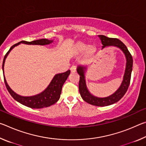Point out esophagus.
<instances>
[{
  "label": "esophagus",
  "instance_id": "1",
  "mask_svg": "<svg viewBox=\"0 0 146 146\" xmlns=\"http://www.w3.org/2000/svg\"><path fill=\"white\" fill-rule=\"evenodd\" d=\"M70 70H71V72H72V73H75V71H76V67L75 66H71V68H70Z\"/></svg>",
  "mask_w": 146,
  "mask_h": 146
}]
</instances>
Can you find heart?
Returning <instances> with one entry per match:
<instances>
[{
    "instance_id": "b5f03b06",
    "label": "heart",
    "mask_w": 146,
    "mask_h": 146,
    "mask_svg": "<svg viewBox=\"0 0 146 146\" xmlns=\"http://www.w3.org/2000/svg\"><path fill=\"white\" fill-rule=\"evenodd\" d=\"M86 48H87V45L84 43H82V42L78 43L76 46V50L79 51V52H82V51L86 50ZM94 50H95V48H94V47H93V46H89L88 48V53H93Z\"/></svg>"
}]
</instances>
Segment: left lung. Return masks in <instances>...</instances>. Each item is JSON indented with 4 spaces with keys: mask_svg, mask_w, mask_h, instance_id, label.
<instances>
[{
    "mask_svg": "<svg viewBox=\"0 0 146 146\" xmlns=\"http://www.w3.org/2000/svg\"><path fill=\"white\" fill-rule=\"evenodd\" d=\"M98 37L100 39L101 42L102 44V48L106 46H113L120 48L123 53L125 54V58H126V67H125V73L123 75V81L120 88L112 94L111 95L109 96L108 97L104 98H98L95 97L90 93L88 91L87 86H86V80H85V70L86 68L84 66H79L77 68V73L80 75V80H79V92L80 93L81 97L82 99L86 101V102L90 104L96 106H107L111 105L117 102L122 98L125 93H126L128 88H129L131 76L133 70V58L132 56L128 51L126 46L121 42L119 39L115 38H109L104 35H98Z\"/></svg>",
    "mask_w": 146,
    "mask_h": 146,
    "instance_id": "8db88e82",
    "label": "left lung"
}]
</instances>
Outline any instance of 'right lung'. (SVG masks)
Here are the masks:
<instances>
[{"label":"right lung","instance_id":"add662e5","mask_svg":"<svg viewBox=\"0 0 146 146\" xmlns=\"http://www.w3.org/2000/svg\"><path fill=\"white\" fill-rule=\"evenodd\" d=\"M53 40H49L48 39L42 38L39 39V40H33L31 42H27L25 40H23L19 42L14 44L13 46L11 47L9 50L5 55L3 63H2V70L4 73V66L5 60L7 57V56L10 52L11 50L14 47L18 46L21 43H24L26 44H33V45H47L51 43ZM70 73V71L68 70L66 72L62 73H58L55 75L53 78L51 80V82L49 84L45 90L38 95L31 96V97H23V96L17 95L14 91L9 88L8 84L6 82L5 76H4V83L6 85V87L8 90V92L10 93L11 97L17 102L22 104L24 106H26L27 107L34 108V109H40L43 108L49 107L51 105L55 104L59 100L60 97V94L62 91V88L64 83L66 82V79L68 78L69 75Z\"/></svg>","mask_w":146,"mask_h":146}]
</instances>
